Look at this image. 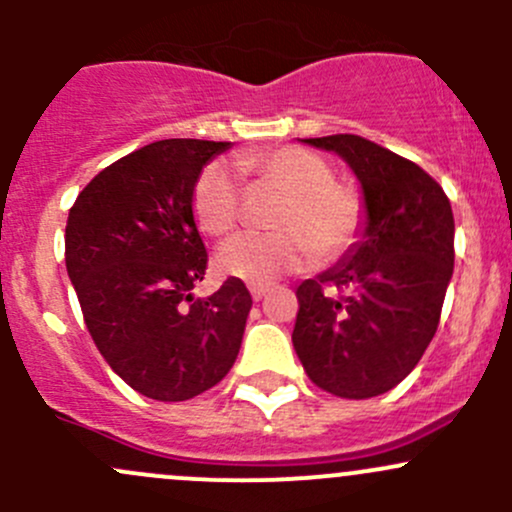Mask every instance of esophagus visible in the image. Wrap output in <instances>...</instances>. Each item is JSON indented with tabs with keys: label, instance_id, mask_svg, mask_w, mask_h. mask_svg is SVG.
Segmentation results:
<instances>
[{
	"label": "esophagus",
	"instance_id": "esophagus-1",
	"mask_svg": "<svg viewBox=\"0 0 512 512\" xmlns=\"http://www.w3.org/2000/svg\"><path fill=\"white\" fill-rule=\"evenodd\" d=\"M267 292H270V285H250V294H252V299H255V302H260V299L265 297Z\"/></svg>",
	"mask_w": 512,
	"mask_h": 512
}]
</instances>
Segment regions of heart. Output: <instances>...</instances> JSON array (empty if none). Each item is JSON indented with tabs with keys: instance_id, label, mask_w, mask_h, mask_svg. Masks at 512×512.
Wrapping results in <instances>:
<instances>
[{
	"instance_id": "obj_1",
	"label": "heart",
	"mask_w": 512,
	"mask_h": 512,
	"mask_svg": "<svg viewBox=\"0 0 512 512\" xmlns=\"http://www.w3.org/2000/svg\"><path fill=\"white\" fill-rule=\"evenodd\" d=\"M237 170L285 200L272 218L275 232H245L220 247L215 262L223 275L265 285L309 265L317 255L334 260L359 242L366 225L364 198L337 183L334 168L317 153L299 146L245 153L237 158ZM190 205L205 235L223 237L240 220V183L223 163L205 165Z\"/></svg>"
}]
</instances>
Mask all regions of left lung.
Returning a JSON list of instances; mask_svg holds the SVG:
<instances>
[{"label":"left lung","instance_id":"1","mask_svg":"<svg viewBox=\"0 0 512 512\" xmlns=\"http://www.w3.org/2000/svg\"><path fill=\"white\" fill-rule=\"evenodd\" d=\"M304 143L352 165L366 230L352 255L297 287L294 352L319 389L371 399L404 381L436 334L453 275V210L426 170L379 143L354 133Z\"/></svg>","mask_w":512,"mask_h":512}]
</instances>
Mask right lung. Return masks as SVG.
<instances>
[{"instance_id":"right-lung-1","label":"right lung","mask_w":512,"mask_h":512,"mask_svg":"<svg viewBox=\"0 0 512 512\" xmlns=\"http://www.w3.org/2000/svg\"><path fill=\"white\" fill-rule=\"evenodd\" d=\"M225 141L168 138L118 158L86 185L66 220V270L86 329L138 394L188 401L235 364L252 297L227 277L205 299L208 270L193 218L200 170Z\"/></svg>"}]
</instances>
